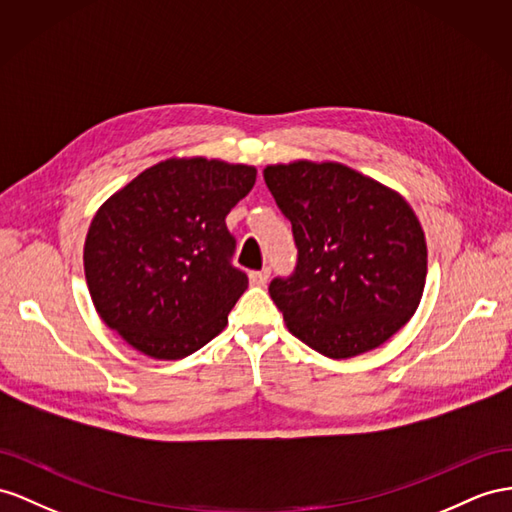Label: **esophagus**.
<instances>
[{
	"instance_id": "obj_1",
	"label": "esophagus",
	"mask_w": 512,
	"mask_h": 512,
	"mask_svg": "<svg viewBox=\"0 0 512 512\" xmlns=\"http://www.w3.org/2000/svg\"><path fill=\"white\" fill-rule=\"evenodd\" d=\"M248 279H251V283H253V285H257V287H264V285L268 283V279H270V270H268V268H264V270H255V272L248 274Z\"/></svg>"
}]
</instances>
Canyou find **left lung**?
<instances>
[{"instance_id": "obj_1", "label": "left lung", "mask_w": 512, "mask_h": 512, "mask_svg": "<svg viewBox=\"0 0 512 512\" xmlns=\"http://www.w3.org/2000/svg\"><path fill=\"white\" fill-rule=\"evenodd\" d=\"M264 179L298 248L294 272L268 287L287 329L331 359L385 344L426 283V240L409 203L335 162L266 166Z\"/></svg>"}]
</instances>
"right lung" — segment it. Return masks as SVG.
Wrapping results in <instances>:
<instances>
[{
    "label": "right lung",
    "mask_w": 512,
    "mask_h": 512,
    "mask_svg": "<svg viewBox=\"0 0 512 512\" xmlns=\"http://www.w3.org/2000/svg\"><path fill=\"white\" fill-rule=\"evenodd\" d=\"M257 170L205 157L140 173L90 222L84 270L95 309L153 359H183L227 326L248 277L231 264L227 214Z\"/></svg>",
    "instance_id": "right-lung-1"
}]
</instances>
